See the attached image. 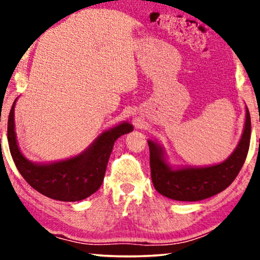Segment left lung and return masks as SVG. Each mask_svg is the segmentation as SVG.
Instances as JSON below:
<instances>
[{
	"instance_id": "left-lung-1",
	"label": "left lung",
	"mask_w": 260,
	"mask_h": 260,
	"mask_svg": "<svg viewBox=\"0 0 260 260\" xmlns=\"http://www.w3.org/2000/svg\"><path fill=\"white\" fill-rule=\"evenodd\" d=\"M251 140V117L246 106L245 125L234 151L225 161L205 167H176L167 161L165 148L148 140L150 150L151 180L155 189L173 200L200 201L225 190L233 182L245 159Z\"/></svg>"
}]
</instances>
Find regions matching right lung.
Wrapping results in <instances>:
<instances>
[{
  "instance_id": "right-lung-1",
  "label": "right lung",
  "mask_w": 260,
  "mask_h": 260,
  "mask_svg": "<svg viewBox=\"0 0 260 260\" xmlns=\"http://www.w3.org/2000/svg\"><path fill=\"white\" fill-rule=\"evenodd\" d=\"M13 103L8 117V143L12 157L23 179L45 197L59 201H80L95 193L104 180L106 166L116 140L134 130L123 122L105 130L83 152L49 163L31 162L21 152L15 133Z\"/></svg>"
}]
</instances>
